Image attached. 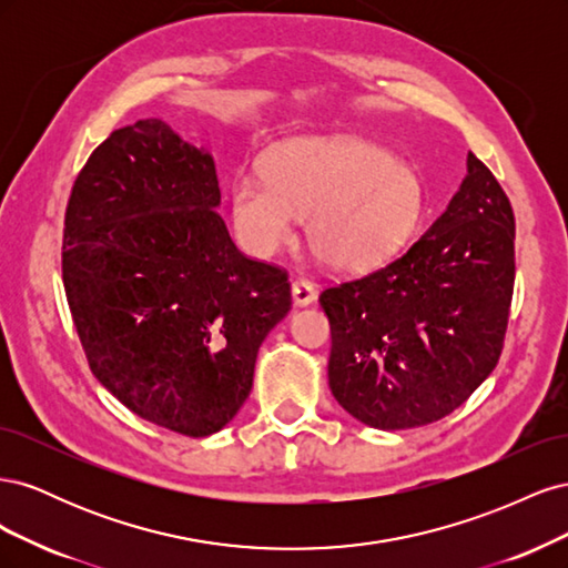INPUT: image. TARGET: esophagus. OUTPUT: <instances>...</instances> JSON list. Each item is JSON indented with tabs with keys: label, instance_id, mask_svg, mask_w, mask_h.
Returning <instances> with one entry per match:
<instances>
[{
	"label": "esophagus",
	"instance_id": "obj_1",
	"mask_svg": "<svg viewBox=\"0 0 568 568\" xmlns=\"http://www.w3.org/2000/svg\"><path fill=\"white\" fill-rule=\"evenodd\" d=\"M291 296H294V303L296 305H307V303H313L315 301V286H313V282H307V280H294L291 282Z\"/></svg>",
	"mask_w": 568,
	"mask_h": 568
}]
</instances>
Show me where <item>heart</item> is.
<instances>
[{
  "label": "heart",
  "instance_id": "heart-1",
  "mask_svg": "<svg viewBox=\"0 0 568 568\" xmlns=\"http://www.w3.org/2000/svg\"><path fill=\"white\" fill-rule=\"evenodd\" d=\"M232 220L242 242L261 255L294 236L307 217V244L336 270L384 261L415 234L424 189L409 165L355 136H301L267 156L265 175L232 182Z\"/></svg>",
  "mask_w": 568,
  "mask_h": 568
}]
</instances>
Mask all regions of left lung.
Segmentation results:
<instances>
[{
  "mask_svg": "<svg viewBox=\"0 0 568 568\" xmlns=\"http://www.w3.org/2000/svg\"><path fill=\"white\" fill-rule=\"evenodd\" d=\"M511 294V203L469 153L459 192L415 244L322 291L334 398L386 432L450 415L500 359Z\"/></svg>",
  "mask_w": 568,
  "mask_h": 568,
  "instance_id": "1",
  "label": "left lung"
}]
</instances>
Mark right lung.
<instances>
[{
	"label": "right lung",
	"mask_w": 568,
	"mask_h": 568,
	"mask_svg": "<svg viewBox=\"0 0 568 568\" xmlns=\"http://www.w3.org/2000/svg\"><path fill=\"white\" fill-rule=\"evenodd\" d=\"M211 153L159 118L113 130L63 222V288L92 374L134 415L203 438L248 398L291 311L286 270L234 246Z\"/></svg>",
	"instance_id": "right-lung-1"
}]
</instances>
